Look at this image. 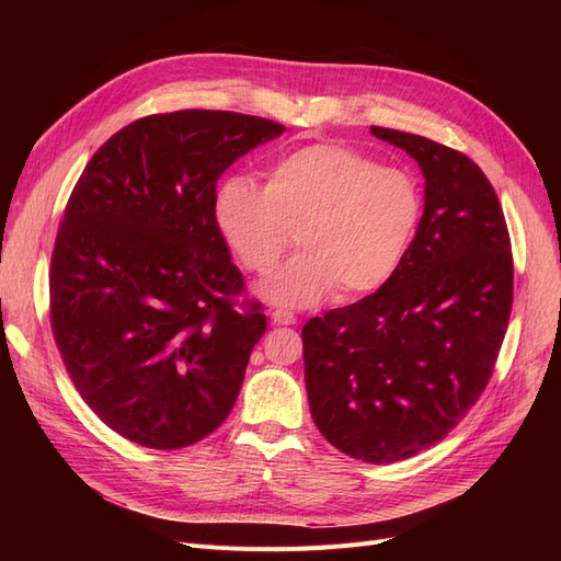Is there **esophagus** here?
<instances>
[{
  "mask_svg": "<svg viewBox=\"0 0 561 561\" xmlns=\"http://www.w3.org/2000/svg\"><path fill=\"white\" fill-rule=\"evenodd\" d=\"M271 320H274L276 325H297V316L290 311H283V309H276L274 313H271Z\"/></svg>",
  "mask_w": 561,
  "mask_h": 561,
  "instance_id": "34e87169",
  "label": "esophagus"
}]
</instances>
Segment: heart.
Returning a JSON list of instances; mask_svg holds the SVG:
<instances>
[{"instance_id":"b5f03b06","label":"heart","mask_w":561,"mask_h":561,"mask_svg":"<svg viewBox=\"0 0 561 561\" xmlns=\"http://www.w3.org/2000/svg\"><path fill=\"white\" fill-rule=\"evenodd\" d=\"M421 219L416 182L336 142L301 147L268 168L266 186L229 175L215 192V222L241 264L266 276L293 245L301 250L260 295L309 307L379 290L402 266Z\"/></svg>"}]
</instances>
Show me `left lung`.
<instances>
[{"label":"left lung","instance_id":"1","mask_svg":"<svg viewBox=\"0 0 561 561\" xmlns=\"http://www.w3.org/2000/svg\"><path fill=\"white\" fill-rule=\"evenodd\" d=\"M426 180L396 276L301 330L311 416L330 445L396 463L439 443L489 383L513 309V252L494 186L466 154L371 126Z\"/></svg>","mask_w":561,"mask_h":561}]
</instances>
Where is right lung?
<instances>
[{"mask_svg": "<svg viewBox=\"0 0 561 561\" xmlns=\"http://www.w3.org/2000/svg\"><path fill=\"white\" fill-rule=\"evenodd\" d=\"M268 118L182 110L128 124L67 201L50 260V328L98 419L149 449L190 447L239 398L266 332L215 222L217 180L283 135Z\"/></svg>", "mask_w": 561, "mask_h": 561, "instance_id": "right-lung-1", "label": "right lung"}]
</instances>
